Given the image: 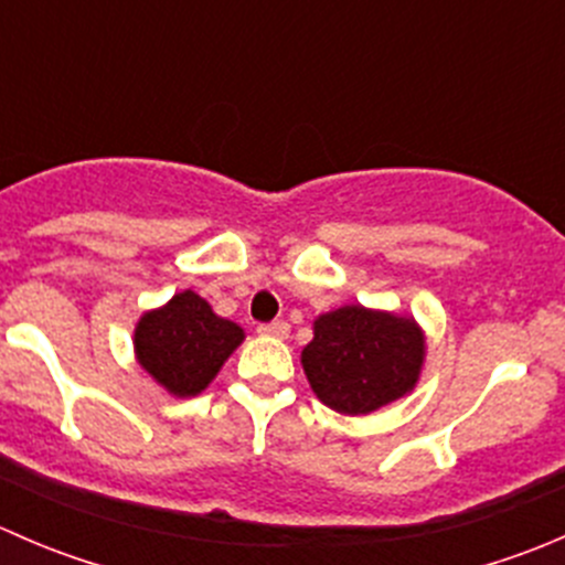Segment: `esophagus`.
Returning <instances> with one entry per match:
<instances>
[{
	"mask_svg": "<svg viewBox=\"0 0 565 565\" xmlns=\"http://www.w3.org/2000/svg\"><path fill=\"white\" fill-rule=\"evenodd\" d=\"M259 333L262 335H273V339H287V335H289V324L284 322V319H276V322L259 324Z\"/></svg>",
	"mask_w": 565,
	"mask_h": 565,
	"instance_id": "esophagus-1",
	"label": "esophagus"
}]
</instances>
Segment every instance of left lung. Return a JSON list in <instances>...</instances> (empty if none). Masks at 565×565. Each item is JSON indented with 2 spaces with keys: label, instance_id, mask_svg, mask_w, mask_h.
<instances>
[{
  "label": "left lung",
  "instance_id": "1",
  "mask_svg": "<svg viewBox=\"0 0 565 565\" xmlns=\"http://www.w3.org/2000/svg\"><path fill=\"white\" fill-rule=\"evenodd\" d=\"M424 355V330L413 317L341 306L315 319L300 363L319 402L366 415L415 388Z\"/></svg>",
  "mask_w": 565,
  "mask_h": 565
}]
</instances>
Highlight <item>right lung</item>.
Returning a JSON list of instances; mask_svg holds the SVG:
<instances>
[{
    "label": "right lung",
    "instance_id": "1",
    "mask_svg": "<svg viewBox=\"0 0 565 565\" xmlns=\"http://www.w3.org/2000/svg\"><path fill=\"white\" fill-rule=\"evenodd\" d=\"M243 339L241 324L215 315L191 289L177 292L161 309L147 311L134 330L139 366L180 398L207 388Z\"/></svg>",
    "mask_w": 565,
    "mask_h": 565
}]
</instances>
